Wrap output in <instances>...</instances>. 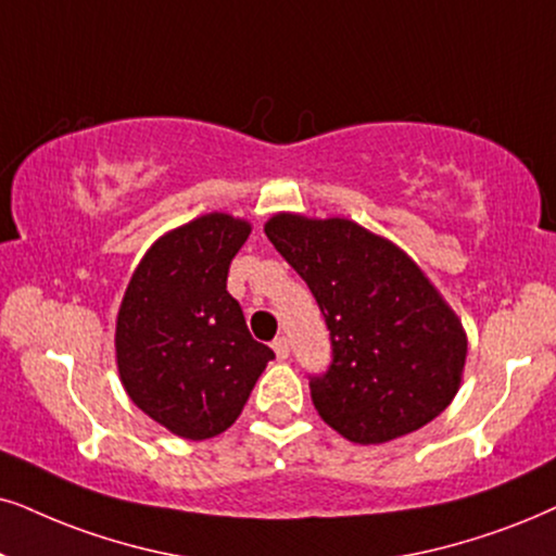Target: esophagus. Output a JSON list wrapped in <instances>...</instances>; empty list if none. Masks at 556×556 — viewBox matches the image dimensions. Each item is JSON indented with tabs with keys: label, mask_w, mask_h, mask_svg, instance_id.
Here are the masks:
<instances>
[{
	"label": "esophagus",
	"mask_w": 556,
	"mask_h": 556,
	"mask_svg": "<svg viewBox=\"0 0 556 556\" xmlns=\"http://www.w3.org/2000/svg\"><path fill=\"white\" fill-rule=\"evenodd\" d=\"M271 349L274 354H277V359H287V356H290V341H287L285 336H279V339L271 343Z\"/></svg>",
	"instance_id": "34e87169"
}]
</instances>
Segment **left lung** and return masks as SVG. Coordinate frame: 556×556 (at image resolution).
Segmentation results:
<instances>
[{
    "label": "left lung",
    "mask_w": 556,
    "mask_h": 556,
    "mask_svg": "<svg viewBox=\"0 0 556 556\" xmlns=\"http://www.w3.org/2000/svg\"><path fill=\"white\" fill-rule=\"evenodd\" d=\"M264 233L326 315L333 362L311 379L318 416L364 446L441 416L465 375L467 330L424 269L349 217L277 213Z\"/></svg>",
    "instance_id": "8db88e82"
}]
</instances>
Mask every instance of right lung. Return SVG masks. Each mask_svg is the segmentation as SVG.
<instances>
[{
	"label": "right lung",
	"instance_id": "right-lung-1",
	"mask_svg": "<svg viewBox=\"0 0 556 556\" xmlns=\"http://www.w3.org/2000/svg\"><path fill=\"white\" fill-rule=\"evenodd\" d=\"M251 223L207 213L166 230L132 271L115 323L128 397L179 439L205 441L241 416L274 351L254 341L228 266Z\"/></svg>",
	"mask_w": 556,
	"mask_h": 556
}]
</instances>
